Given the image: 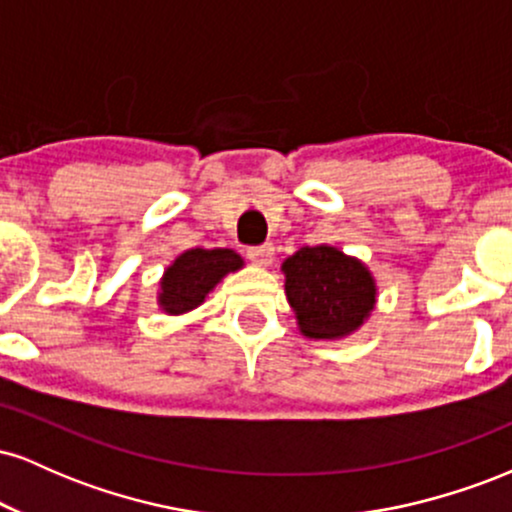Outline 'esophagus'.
<instances>
[{"label": "esophagus", "mask_w": 512, "mask_h": 512, "mask_svg": "<svg viewBox=\"0 0 512 512\" xmlns=\"http://www.w3.org/2000/svg\"><path fill=\"white\" fill-rule=\"evenodd\" d=\"M274 257V248L272 245H257V248H248V260L257 267H269Z\"/></svg>", "instance_id": "34e87169"}]
</instances>
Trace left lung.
Segmentation results:
<instances>
[{"instance_id":"left-lung-1","label":"left lung","mask_w":512,"mask_h":512,"mask_svg":"<svg viewBox=\"0 0 512 512\" xmlns=\"http://www.w3.org/2000/svg\"><path fill=\"white\" fill-rule=\"evenodd\" d=\"M298 327L310 339H339L363 325L375 305L366 264L330 245L301 248L281 264Z\"/></svg>"}]
</instances>
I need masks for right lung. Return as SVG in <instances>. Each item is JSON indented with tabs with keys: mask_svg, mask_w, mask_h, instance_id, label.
Returning <instances> with one entry per match:
<instances>
[{
	"mask_svg": "<svg viewBox=\"0 0 512 512\" xmlns=\"http://www.w3.org/2000/svg\"><path fill=\"white\" fill-rule=\"evenodd\" d=\"M240 267H243V260L233 250L195 248L182 252L163 274L158 305L170 315L195 310L223 276Z\"/></svg>",
	"mask_w": 512,
	"mask_h": 512,
	"instance_id": "right-lung-1",
	"label": "right lung"
}]
</instances>
